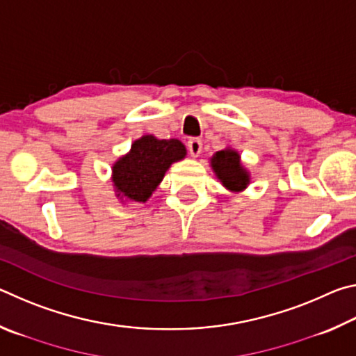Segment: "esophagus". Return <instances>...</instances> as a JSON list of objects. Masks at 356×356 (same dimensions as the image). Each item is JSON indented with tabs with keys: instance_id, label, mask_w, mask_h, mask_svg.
<instances>
[{
	"instance_id": "esophagus-1",
	"label": "esophagus",
	"mask_w": 356,
	"mask_h": 356,
	"mask_svg": "<svg viewBox=\"0 0 356 356\" xmlns=\"http://www.w3.org/2000/svg\"><path fill=\"white\" fill-rule=\"evenodd\" d=\"M188 150H190L191 156H197V155H200L201 150H202V143H201V140H197V138H191V140L188 141Z\"/></svg>"
}]
</instances>
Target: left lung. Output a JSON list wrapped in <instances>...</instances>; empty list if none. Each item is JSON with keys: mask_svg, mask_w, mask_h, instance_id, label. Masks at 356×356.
I'll return each mask as SVG.
<instances>
[{"mask_svg": "<svg viewBox=\"0 0 356 356\" xmlns=\"http://www.w3.org/2000/svg\"><path fill=\"white\" fill-rule=\"evenodd\" d=\"M210 168L226 190L242 193L251 182V174L240 159L238 150L226 147L210 156Z\"/></svg>", "mask_w": 356, "mask_h": 356, "instance_id": "1", "label": "left lung"}]
</instances>
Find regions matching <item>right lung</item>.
<instances>
[{
    "label": "right lung",
    "instance_id": "add662e5",
    "mask_svg": "<svg viewBox=\"0 0 356 356\" xmlns=\"http://www.w3.org/2000/svg\"><path fill=\"white\" fill-rule=\"evenodd\" d=\"M186 147L182 141L159 140L143 135L131 143L130 150L111 166V182L116 197L122 202H146L161 184L172 163L184 160Z\"/></svg>",
    "mask_w": 356,
    "mask_h": 356
}]
</instances>
